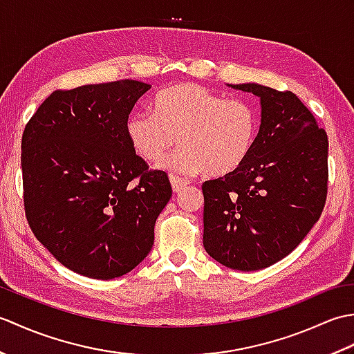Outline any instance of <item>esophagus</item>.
Here are the masks:
<instances>
[{"mask_svg":"<svg viewBox=\"0 0 354 354\" xmlns=\"http://www.w3.org/2000/svg\"><path fill=\"white\" fill-rule=\"evenodd\" d=\"M170 183H171V189L175 193H179L184 189V187L189 185V181H187V179L173 176V175H170Z\"/></svg>","mask_w":354,"mask_h":354,"instance_id":"34e87169","label":"esophagus"}]
</instances>
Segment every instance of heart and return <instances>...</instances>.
I'll use <instances>...</instances> for the list:
<instances>
[{"label":"heart","mask_w":354,"mask_h":354,"mask_svg":"<svg viewBox=\"0 0 354 354\" xmlns=\"http://www.w3.org/2000/svg\"><path fill=\"white\" fill-rule=\"evenodd\" d=\"M259 120L250 103L223 97L196 84H176L155 95L150 112L126 122V135L142 160L160 162L169 150L183 145L161 164L178 173L223 176L250 156Z\"/></svg>","instance_id":"b5f03b06"}]
</instances>
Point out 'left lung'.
<instances>
[{
    "label": "left lung",
    "mask_w": 354,
    "mask_h": 354,
    "mask_svg": "<svg viewBox=\"0 0 354 354\" xmlns=\"http://www.w3.org/2000/svg\"><path fill=\"white\" fill-rule=\"evenodd\" d=\"M260 99V129L234 171L209 179L204 193V248L221 265L259 270L301 243L326 205L328 140L290 91L228 85Z\"/></svg>",
    "instance_id": "8db88e82"
}]
</instances>
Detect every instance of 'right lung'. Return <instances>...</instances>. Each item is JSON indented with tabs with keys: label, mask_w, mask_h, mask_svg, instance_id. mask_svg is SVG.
Returning <instances> with one entry per match:
<instances>
[{
	"label": "right lung",
	"mask_w": 354,
	"mask_h": 354,
	"mask_svg": "<svg viewBox=\"0 0 354 354\" xmlns=\"http://www.w3.org/2000/svg\"><path fill=\"white\" fill-rule=\"evenodd\" d=\"M150 88L126 79L55 91L22 133L30 228L80 275L112 280L138 266L171 198L167 173L149 170L126 135L132 108Z\"/></svg>",
	"instance_id": "right-lung-1"
}]
</instances>
